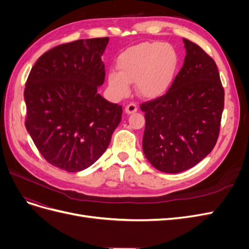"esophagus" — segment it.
Here are the masks:
<instances>
[{"instance_id":"34e87169","label":"esophagus","mask_w":249,"mask_h":249,"mask_svg":"<svg viewBox=\"0 0 249 249\" xmlns=\"http://www.w3.org/2000/svg\"><path fill=\"white\" fill-rule=\"evenodd\" d=\"M137 106H136V104H134V103H131V104H129L127 105V106L125 107V113H127V114H133V113H135L137 111Z\"/></svg>"}]
</instances>
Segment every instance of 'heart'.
I'll return each instance as SVG.
<instances>
[{"label":"heart","mask_w":249,"mask_h":249,"mask_svg":"<svg viewBox=\"0 0 249 249\" xmlns=\"http://www.w3.org/2000/svg\"><path fill=\"white\" fill-rule=\"evenodd\" d=\"M175 47L160 41L143 42L124 50L117 58V69L108 72V86L116 97H124L135 83L144 97L160 96L169 89L178 66Z\"/></svg>","instance_id":"heart-1"}]
</instances>
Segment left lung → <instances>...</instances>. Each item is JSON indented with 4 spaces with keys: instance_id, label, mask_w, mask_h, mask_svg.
Returning a JSON list of instances; mask_svg holds the SVG:
<instances>
[{
    "instance_id": "obj_1",
    "label": "left lung",
    "mask_w": 249,
    "mask_h": 249,
    "mask_svg": "<svg viewBox=\"0 0 249 249\" xmlns=\"http://www.w3.org/2000/svg\"><path fill=\"white\" fill-rule=\"evenodd\" d=\"M184 65L164 95L141 104L145 113L142 148L162 172L192 168L212 152L219 136L224 90L214 60L183 39Z\"/></svg>"
}]
</instances>
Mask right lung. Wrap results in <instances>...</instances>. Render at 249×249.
Returning <instances> with one entry per match:
<instances>
[{
	"label": "right lung",
	"mask_w": 249,
	"mask_h": 249,
	"mask_svg": "<svg viewBox=\"0 0 249 249\" xmlns=\"http://www.w3.org/2000/svg\"><path fill=\"white\" fill-rule=\"evenodd\" d=\"M108 41L80 39L53 48L38 58L26 83V129L44 159L67 172L99 160L122 120L123 107L97 92Z\"/></svg>",
	"instance_id": "1"
}]
</instances>
